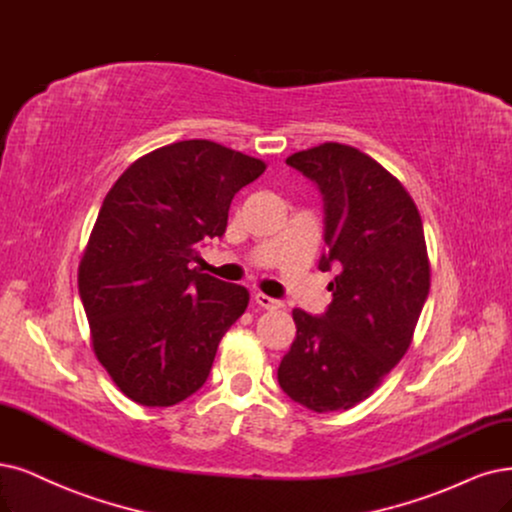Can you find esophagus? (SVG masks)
<instances>
[{
    "label": "esophagus",
    "instance_id": "1",
    "mask_svg": "<svg viewBox=\"0 0 512 512\" xmlns=\"http://www.w3.org/2000/svg\"><path fill=\"white\" fill-rule=\"evenodd\" d=\"M255 304L259 308H263V310H278V308H282V301L280 299H274V297L263 295V293L255 295Z\"/></svg>",
    "mask_w": 512,
    "mask_h": 512
}]
</instances>
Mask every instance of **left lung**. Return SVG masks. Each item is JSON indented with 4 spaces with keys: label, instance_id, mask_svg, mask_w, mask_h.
Returning a JSON list of instances; mask_svg holds the SVG:
<instances>
[{
    "label": "left lung",
    "instance_id": "1",
    "mask_svg": "<svg viewBox=\"0 0 512 512\" xmlns=\"http://www.w3.org/2000/svg\"><path fill=\"white\" fill-rule=\"evenodd\" d=\"M287 164L323 196L318 270H335V278L323 314L293 310L297 335L278 384L316 413L350 409L411 344L430 289L422 219L399 179L354 147L325 143Z\"/></svg>",
    "mask_w": 512,
    "mask_h": 512
}]
</instances>
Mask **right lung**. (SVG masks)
Segmentation results:
<instances>
[{
    "instance_id": "right-lung-1",
    "label": "right lung",
    "mask_w": 512,
    "mask_h": 512,
    "mask_svg": "<svg viewBox=\"0 0 512 512\" xmlns=\"http://www.w3.org/2000/svg\"><path fill=\"white\" fill-rule=\"evenodd\" d=\"M263 170L219 143L179 141L130 164L105 196L78 285L94 354L135 403L177 405L208 380L249 291L192 263Z\"/></svg>"
}]
</instances>
